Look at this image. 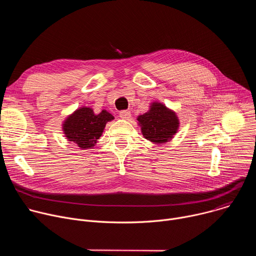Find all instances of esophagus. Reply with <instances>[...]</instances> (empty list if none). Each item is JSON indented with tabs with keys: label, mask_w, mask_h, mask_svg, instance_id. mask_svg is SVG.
I'll use <instances>...</instances> for the list:
<instances>
[{
	"label": "esophagus",
	"mask_w": 256,
	"mask_h": 256,
	"mask_svg": "<svg viewBox=\"0 0 256 256\" xmlns=\"http://www.w3.org/2000/svg\"><path fill=\"white\" fill-rule=\"evenodd\" d=\"M120 118H122V120H128V118H130L132 114H130V110H122V112H120Z\"/></svg>",
	"instance_id": "obj_1"
}]
</instances>
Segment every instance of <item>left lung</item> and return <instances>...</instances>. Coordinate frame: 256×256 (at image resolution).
<instances>
[{
  "mask_svg": "<svg viewBox=\"0 0 256 256\" xmlns=\"http://www.w3.org/2000/svg\"><path fill=\"white\" fill-rule=\"evenodd\" d=\"M142 136L155 144L172 138L179 126L178 118L165 105L154 102L150 110L138 118Z\"/></svg>",
  "mask_w": 256,
  "mask_h": 256,
  "instance_id": "left-lung-1",
  "label": "left lung"
}]
</instances>
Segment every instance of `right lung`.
Returning a JSON list of instances; mask_svg holds the SVG:
<instances>
[{
	"mask_svg": "<svg viewBox=\"0 0 256 256\" xmlns=\"http://www.w3.org/2000/svg\"><path fill=\"white\" fill-rule=\"evenodd\" d=\"M114 118L106 110L95 114L90 107H81L66 120L62 130L70 142L86 150L94 147L106 124Z\"/></svg>",
	"mask_w": 256,
	"mask_h": 256,
	"instance_id": "add662e5",
	"label": "right lung"
}]
</instances>
